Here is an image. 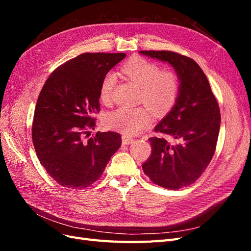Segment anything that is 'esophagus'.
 Wrapping results in <instances>:
<instances>
[{"label":"esophagus","instance_id":"1","mask_svg":"<svg viewBox=\"0 0 251 251\" xmlns=\"http://www.w3.org/2000/svg\"><path fill=\"white\" fill-rule=\"evenodd\" d=\"M132 142H134L133 138L128 137V136H123V143L124 144H130Z\"/></svg>","mask_w":251,"mask_h":251}]
</instances>
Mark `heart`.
Returning a JSON list of instances; mask_svg holds the SVG:
<instances>
[{
	"mask_svg": "<svg viewBox=\"0 0 251 251\" xmlns=\"http://www.w3.org/2000/svg\"><path fill=\"white\" fill-rule=\"evenodd\" d=\"M121 72L141 89V101L155 113L164 114L176 103L180 92V79L175 71L160 70V67L153 62L133 57L121 67ZM115 83L116 76L113 73L103 77L100 89V100L103 104L110 103ZM149 108H119L109 114L105 125L128 136L140 134L153 121V112Z\"/></svg>",
	"mask_w": 251,
	"mask_h": 251,
	"instance_id": "heart-1",
	"label": "heart"
}]
</instances>
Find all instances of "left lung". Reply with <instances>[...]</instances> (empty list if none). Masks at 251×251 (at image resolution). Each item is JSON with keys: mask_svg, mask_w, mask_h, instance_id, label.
Segmentation results:
<instances>
[{"mask_svg": "<svg viewBox=\"0 0 251 251\" xmlns=\"http://www.w3.org/2000/svg\"><path fill=\"white\" fill-rule=\"evenodd\" d=\"M139 53L169 63L178 74L180 92L172 110L155 126L176 141L151 137V154L142 164L155 184L168 189L188 186L207 168L215 154L221 114L206 75L194 59L172 51Z\"/></svg>", "mask_w": 251, "mask_h": 251, "instance_id": "8db88e82", "label": "left lung"}]
</instances>
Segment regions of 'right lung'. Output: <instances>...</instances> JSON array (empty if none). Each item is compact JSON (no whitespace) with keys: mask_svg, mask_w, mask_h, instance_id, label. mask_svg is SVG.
<instances>
[{"mask_svg":"<svg viewBox=\"0 0 251 251\" xmlns=\"http://www.w3.org/2000/svg\"><path fill=\"white\" fill-rule=\"evenodd\" d=\"M126 53H82L53 71L35 105L32 141L44 169L58 184L87 187L100 178L121 146L120 134L97 132L100 83Z\"/></svg>","mask_w":251,"mask_h":251,"instance_id":"obj_1","label":"right lung"}]
</instances>
